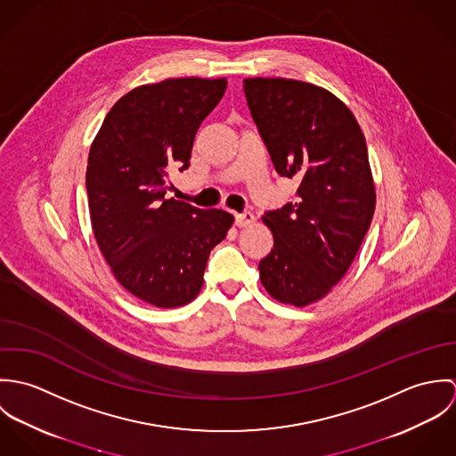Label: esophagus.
<instances>
[{
    "mask_svg": "<svg viewBox=\"0 0 456 456\" xmlns=\"http://www.w3.org/2000/svg\"><path fill=\"white\" fill-rule=\"evenodd\" d=\"M255 223V216L251 212H242V214H235V224L239 228H244V226H249Z\"/></svg>",
    "mask_w": 456,
    "mask_h": 456,
    "instance_id": "esophagus-1",
    "label": "esophagus"
}]
</instances>
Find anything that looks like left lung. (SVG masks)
Listing matches in <instances>:
<instances>
[{
	"label": "left lung",
	"instance_id": "1",
	"mask_svg": "<svg viewBox=\"0 0 456 456\" xmlns=\"http://www.w3.org/2000/svg\"><path fill=\"white\" fill-rule=\"evenodd\" d=\"M253 121L297 201L268 210L273 249L260 261L270 297L297 307L322 300L344 277L370 226L376 190L353 112L330 91L293 78H244Z\"/></svg>",
	"mask_w": 456,
	"mask_h": 456
}]
</instances>
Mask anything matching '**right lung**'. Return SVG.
Returning <instances> with one entry per match:
<instances>
[{"instance_id": "add662e5", "label": "right lung", "mask_w": 456, "mask_h": 456, "mask_svg": "<svg viewBox=\"0 0 456 456\" xmlns=\"http://www.w3.org/2000/svg\"><path fill=\"white\" fill-rule=\"evenodd\" d=\"M226 78H167L134 87L107 114L87 159L91 224L114 277L156 307L190 304L233 216L167 198L172 168L190 167L195 134Z\"/></svg>"}]
</instances>
